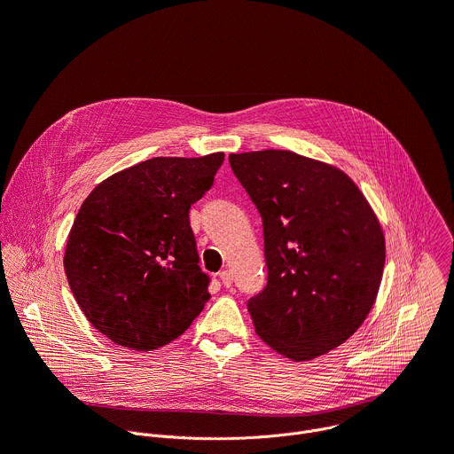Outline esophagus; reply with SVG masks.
Segmentation results:
<instances>
[{
    "instance_id": "1",
    "label": "esophagus",
    "mask_w": 454,
    "mask_h": 454,
    "mask_svg": "<svg viewBox=\"0 0 454 454\" xmlns=\"http://www.w3.org/2000/svg\"><path fill=\"white\" fill-rule=\"evenodd\" d=\"M219 278H221V282H223L224 287H231V284H233V275H231V271H228V270L221 271V273H219Z\"/></svg>"
}]
</instances>
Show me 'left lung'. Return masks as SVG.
Masks as SVG:
<instances>
[{
    "instance_id": "obj_1",
    "label": "left lung",
    "mask_w": 454,
    "mask_h": 454,
    "mask_svg": "<svg viewBox=\"0 0 454 454\" xmlns=\"http://www.w3.org/2000/svg\"><path fill=\"white\" fill-rule=\"evenodd\" d=\"M230 165L264 224L268 286L247 301L256 336L293 361L327 354L375 303L386 258L375 212L343 170L291 151Z\"/></svg>"
}]
</instances>
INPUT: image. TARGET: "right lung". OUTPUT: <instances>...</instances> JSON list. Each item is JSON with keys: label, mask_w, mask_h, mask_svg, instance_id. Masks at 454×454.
Listing matches in <instances>:
<instances>
[{"label": "right lung", "mask_w": 454, "mask_h": 454, "mask_svg": "<svg viewBox=\"0 0 454 454\" xmlns=\"http://www.w3.org/2000/svg\"><path fill=\"white\" fill-rule=\"evenodd\" d=\"M223 161L224 153L153 158L109 176L82 203L64 271L84 316L113 343L156 350L203 310L210 278L188 212Z\"/></svg>", "instance_id": "right-lung-1"}]
</instances>
